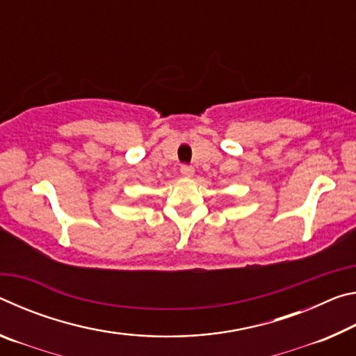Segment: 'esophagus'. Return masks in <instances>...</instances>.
<instances>
[{"mask_svg":"<svg viewBox=\"0 0 356 356\" xmlns=\"http://www.w3.org/2000/svg\"><path fill=\"white\" fill-rule=\"evenodd\" d=\"M180 174H182V177L190 179L193 177V174H195V170H193L191 166H182L180 168Z\"/></svg>","mask_w":356,"mask_h":356,"instance_id":"1","label":"esophagus"}]
</instances>
